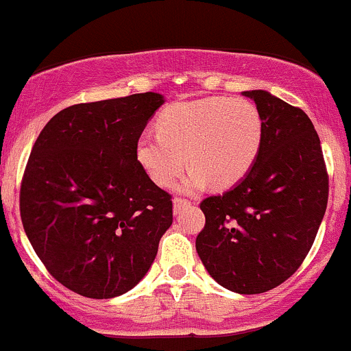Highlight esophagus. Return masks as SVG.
Wrapping results in <instances>:
<instances>
[{"instance_id":"1","label":"esophagus","mask_w":351,"mask_h":351,"mask_svg":"<svg viewBox=\"0 0 351 351\" xmlns=\"http://www.w3.org/2000/svg\"><path fill=\"white\" fill-rule=\"evenodd\" d=\"M186 205H189V200L176 197L175 200H173V210H175V214H180V212H182Z\"/></svg>"}]
</instances>
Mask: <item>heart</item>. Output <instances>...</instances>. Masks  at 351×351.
<instances>
[{
    "label": "heart",
    "instance_id": "1",
    "mask_svg": "<svg viewBox=\"0 0 351 351\" xmlns=\"http://www.w3.org/2000/svg\"><path fill=\"white\" fill-rule=\"evenodd\" d=\"M263 141V119L251 101L214 97L178 101L162 110L158 134H143L136 159L156 185L171 186L185 169L183 192H198L212 182L228 189L246 176Z\"/></svg>",
    "mask_w": 351,
    "mask_h": 351
}]
</instances>
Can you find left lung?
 <instances>
[{"mask_svg":"<svg viewBox=\"0 0 351 351\" xmlns=\"http://www.w3.org/2000/svg\"><path fill=\"white\" fill-rule=\"evenodd\" d=\"M263 119L256 161L229 192L207 197L195 247L210 277L238 293L284 284L309 253L328 205V173L309 117L263 90L243 91Z\"/></svg>","mask_w":351,"mask_h":351,"instance_id":"8db88e82","label":"left lung"}]
</instances>
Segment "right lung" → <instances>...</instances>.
Listing matches in <instances>:
<instances>
[{
  "mask_svg": "<svg viewBox=\"0 0 351 351\" xmlns=\"http://www.w3.org/2000/svg\"><path fill=\"white\" fill-rule=\"evenodd\" d=\"M162 95L73 105L32 147L20 189L23 229L49 274L73 292L112 299L153 265L173 222L171 195L136 159Z\"/></svg>",
  "mask_w": 351,
  "mask_h": 351,
  "instance_id": "obj_1",
  "label": "right lung"
}]
</instances>
